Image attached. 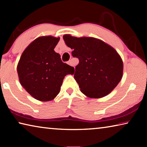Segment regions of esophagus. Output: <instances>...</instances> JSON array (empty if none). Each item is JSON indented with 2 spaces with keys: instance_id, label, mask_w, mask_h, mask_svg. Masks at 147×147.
Here are the masks:
<instances>
[{
  "instance_id": "obj_1",
  "label": "esophagus",
  "mask_w": 147,
  "mask_h": 147,
  "mask_svg": "<svg viewBox=\"0 0 147 147\" xmlns=\"http://www.w3.org/2000/svg\"><path fill=\"white\" fill-rule=\"evenodd\" d=\"M67 64H69V65H71V61H67Z\"/></svg>"
}]
</instances>
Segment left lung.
Here are the masks:
<instances>
[{
  "instance_id": "8db88e82",
  "label": "left lung",
  "mask_w": 147,
  "mask_h": 147,
  "mask_svg": "<svg viewBox=\"0 0 147 147\" xmlns=\"http://www.w3.org/2000/svg\"><path fill=\"white\" fill-rule=\"evenodd\" d=\"M63 38L66 45L73 49V56L79 59L74 78L82 93L94 98L110 93L123 74V62L115 49L92 37L76 38L65 34Z\"/></svg>"
}]
</instances>
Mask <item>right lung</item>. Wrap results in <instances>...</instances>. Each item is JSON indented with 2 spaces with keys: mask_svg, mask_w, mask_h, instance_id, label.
I'll list each match as a JSON object with an SVG mask.
<instances>
[{
  "mask_svg": "<svg viewBox=\"0 0 147 147\" xmlns=\"http://www.w3.org/2000/svg\"><path fill=\"white\" fill-rule=\"evenodd\" d=\"M59 38L52 36L36 38L26 47L17 67L21 85L36 98L42 102L53 100L60 91L67 74L74 69L61 61L54 51Z\"/></svg>",
  "mask_w": 147,
  "mask_h": 147,
  "instance_id": "1",
  "label": "right lung"
}]
</instances>
